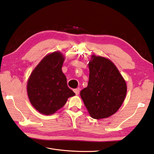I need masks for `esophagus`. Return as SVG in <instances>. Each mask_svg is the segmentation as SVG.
I'll return each mask as SVG.
<instances>
[{
  "label": "esophagus",
  "instance_id": "34e87169",
  "mask_svg": "<svg viewBox=\"0 0 154 154\" xmlns=\"http://www.w3.org/2000/svg\"><path fill=\"white\" fill-rule=\"evenodd\" d=\"M74 92H75V94H76V95H78L80 93V88H76V89H74Z\"/></svg>",
  "mask_w": 154,
  "mask_h": 154
}]
</instances>
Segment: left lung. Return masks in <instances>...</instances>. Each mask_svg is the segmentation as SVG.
Instances as JSON below:
<instances>
[{
	"label": "left lung",
	"mask_w": 154,
	"mask_h": 154,
	"mask_svg": "<svg viewBox=\"0 0 154 154\" xmlns=\"http://www.w3.org/2000/svg\"><path fill=\"white\" fill-rule=\"evenodd\" d=\"M88 66L89 81L80 96L91 117L108 118L121 107L126 95V83L108 58L92 55Z\"/></svg>",
	"instance_id": "1"
}]
</instances>
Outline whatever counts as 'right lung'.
<instances>
[{
    "label": "right lung",
    "mask_w": 154,
    "mask_h": 154,
    "mask_svg": "<svg viewBox=\"0 0 154 154\" xmlns=\"http://www.w3.org/2000/svg\"><path fill=\"white\" fill-rule=\"evenodd\" d=\"M64 57L61 52L46 55L34 69L27 82L31 104L45 115H51L63 107L75 93L67 86L62 71Z\"/></svg>",
    "instance_id": "right-lung-1"
}]
</instances>
